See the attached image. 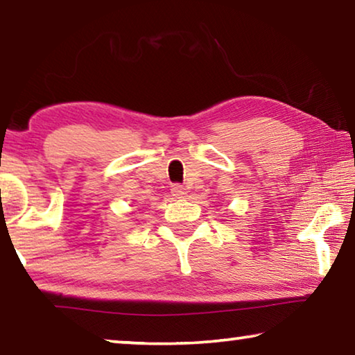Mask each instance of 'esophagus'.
Returning <instances> with one entry per match:
<instances>
[{
	"mask_svg": "<svg viewBox=\"0 0 355 355\" xmlns=\"http://www.w3.org/2000/svg\"><path fill=\"white\" fill-rule=\"evenodd\" d=\"M171 192H172L173 197H177V199H182V197H184L186 192H188V191H186L182 184H173Z\"/></svg>",
	"mask_w": 355,
	"mask_h": 355,
	"instance_id": "34e87169",
	"label": "esophagus"
}]
</instances>
